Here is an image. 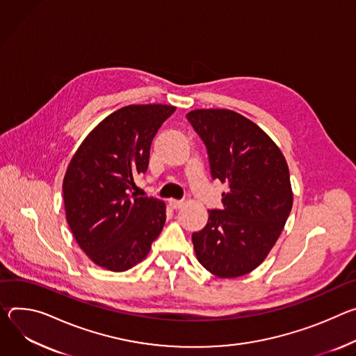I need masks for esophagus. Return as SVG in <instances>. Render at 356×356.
<instances>
[{"mask_svg":"<svg viewBox=\"0 0 356 356\" xmlns=\"http://www.w3.org/2000/svg\"><path fill=\"white\" fill-rule=\"evenodd\" d=\"M170 207L172 208V209H179L182 205H184V202L182 201H177V200H170Z\"/></svg>","mask_w":356,"mask_h":356,"instance_id":"1","label":"esophagus"}]
</instances>
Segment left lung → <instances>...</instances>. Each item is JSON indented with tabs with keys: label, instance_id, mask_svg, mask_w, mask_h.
<instances>
[{
	"label": "left lung",
	"instance_id": "1",
	"mask_svg": "<svg viewBox=\"0 0 356 356\" xmlns=\"http://www.w3.org/2000/svg\"><path fill=\"white\" fill-rule=\"evenodd\" d=\"M207 147L211 177L227 185L220 211H209L207 226L192 233L200 263L222 279L254 270L268 254L293 207L286 158L249 118L232 110L186 114Z\"/></svg>",
	"mask_w": 356,
	"mask_h": 356
}]
</instances>
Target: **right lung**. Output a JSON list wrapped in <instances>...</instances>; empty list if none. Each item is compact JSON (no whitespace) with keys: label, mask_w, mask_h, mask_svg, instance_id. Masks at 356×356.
<instances>
[{"label":"right lung","mask_w":356,"mask_h":356,"mask_svg":"<svg viewBox=\"0 0 356 356\" xmlns=\"http://www.w3.org/2000/svg\"><path fill=\"white\" fill-rule=\"evenodd\" d=\"M174 106H126L107 115L77 148L63 179L66 220L97 266L126 271L149 252L165 223V205L133 192L147 172L149 147Z\"/></svg>","instance_id":"obj_1"}]
</instances>
